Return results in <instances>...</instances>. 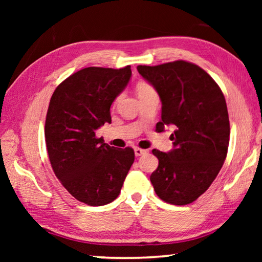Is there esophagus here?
<instances>
[{
  "label": "esophagus",
  "mask_w": 262,
  "mask_h": 262,
  "mask_svg": "<svg viewBox=\"0 0 262 262\" xmlns=\"http://www.w3.org/2000/svg\"><path fill=\"white\" fill-rule=\"evenodd\" d=\"M134 151H135V156H137V157H139V156H142V155H145V154L148 152L147 150L141 149V148H135V149H134Z\"/></svg>",
  "instance_id": "obj_1"
}]
</instances>
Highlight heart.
Masks as SVG:
<instances>
[{"label": "heart", "instance_id": "b5f03b06", "mask_svg": "<svg viewBox=\"0 0 262 262\" xmlns=\"http://www.w3.org/2000/svg\"><path fill=\"white\" fill-rule=\"evenodd\" d=\"M136 91H137V95L140 96L143 94H148V92H150V91H154V89L147 82H139L136 85Z\"/></svg>", "mask_w": 262, "mask_h": 262}]
</instances>
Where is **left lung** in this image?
I'll return each mask as SVG.
<instances>
[{
    "instance_id": "left-lung-1",
    "label": "left lung",
    "mask_w": 262,
    "mask_h": 262,
    "mask_svg": "<svg viewBox=\"0 0 262 262\" xmlns=\"http://www.w3.org/2000/svg\"><path fill=\"white\" fill-rule=\"evenodd\" d=\"M162 100L157 132L173 125V149H154L158 167L150 176L163 201L185 206L202 195L219 174L227 158L230 122L224 95L209 74L187 61L137 66Z\"/></svg>"
}]
</instances>
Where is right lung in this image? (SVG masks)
<instances>
[{
	"label": "right lung",
	"instance_id": "right-lung-1",
	"mask_svg": "<svg viewBox=\"0 0 262 262\" xmlns=\"http://www.w3.org/2000/svg\"><path fill=\"white\" fill-rule=\"evenodd\" d=\"M130 66L88 67L59 84L48 106L45 139L53 171L63 187L89 206H104L120 194L134 163V150L117 149L96 136L110 108L127 86Z\"/></svg>",
	"mask_w": 262,
	"mask_h": 262
}]
</instances>
